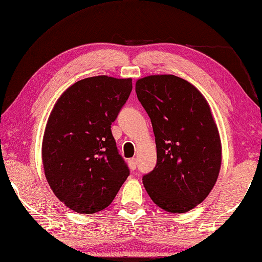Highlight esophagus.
Segmentation results:
<instances>
[{
    "instance_id": "obj_1",
    "label": "esophagus",
    "mask_w": 262,
    "mask_h": 262,
    "mask_svg": "<svg viewBox=\"0 0 262 262\" xmlns=\"http://www.w3.org/2000/svg\"><path fill=\"white\" fill-rule=\"evenodd\" d=\"M128 166H129L132 170H135V169H136V160H135V159H129V161H128Z\"/></svg>"
}]
</instances>
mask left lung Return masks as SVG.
Here are the masks:
<instances>
[{
	"instance_id": "left-lung-1",
	"label": "left lung",
	"mask_w": 262,
	"mask_h": 262,
	"mask_svg": "<svg viewBox=\"0 0 262 262\" xmlns=\"http://www.w3.org/2000/svg\"><path fill=\"white\" fill-rule=\"evenodd\" d=\"M137 99L152 122L157 165L143 184L157 206L183 213L206 199L222 165L219 133L203 95L173 75L136 81Z\"/></svg>"
}]
</instances>
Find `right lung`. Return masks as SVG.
<instances>
[{
  "label": "right lung",
  "mask_w": 262,
  "mask_h": 262,
  "mask_svg": "<svg viewBox=\"0 0 262 262\" xmlns=\"http://www.w3.org/2000/svg\"><path fill=\"white\" fill-rule=\"evenodd\" d=\"M132 79L96 76L70 86L45 128V177L61 202L78 213H95L114 201L129 168L111 133L132 92Z\"/></svg>",
  "instance_id": "1"
}]
</instances>
